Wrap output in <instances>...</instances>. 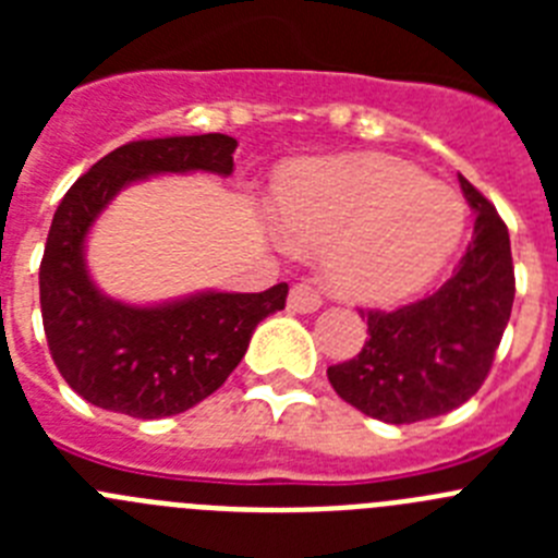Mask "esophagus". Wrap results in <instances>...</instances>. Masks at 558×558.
I'll return each mask as SVG.
<instances>
[{
	"mask_svg": "<svg viewBox=\"0 0 558 558\" xmlns=\"http://www.w3.org/2000/svg\"><path fill=\"white\" fill-rule=\"evenodd\" d=\"M288 307L293 313H315V310L322 307V295H318L313 284H293L288 295Z\"/></svg>",
	"mask_w": 558,
	"mask_h": 558,
	"instance_id": "1",
	"label": "esophagus"
}]
</instances>
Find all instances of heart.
<instances>
[{
  "mask_svg": "<svg viewBox=\"0 0 558 558\" xmlns=\"http://www.w3.org/2000/svg\"><path fill=\"white\" fill-rule=\"evenodd\" d=\"M276 223L290 243L327 245L335 290L388 304L425 288L463 234L456 192L388 156L310 161L276 190Z\"/></svg>",
  "mask_w": 558,
  "mask_h": 558,
  "instance_id": "heart-1",
  "label": "heart"
}]
</instances>
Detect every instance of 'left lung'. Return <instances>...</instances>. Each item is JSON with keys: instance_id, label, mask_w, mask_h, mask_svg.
<instances>
[{"instance_id": "8db88e82", "label": "left lung", "mask_w": 558, "mask_h": 558, "mask_svg": "<svg viewBox=\"0 0 558 558\" xmlns=\"http://www.w3.org/2000/svg\"><path fill=\"white\" fill-rule=\"evenodd\" d=\"M475 231L458 268L418 302L366 310L368 340L347 363L327 368L335 393L366 416L413 425L456 411L495 363L514 304L509 229L495 206L458 175Z\"/></svg>"}]
</instances>
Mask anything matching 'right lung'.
Listing matches in <instances>:
<instances>
[{"instance_id": "obj_1", "label": "right lung", "mask_w": 558, "mask_h": 558, "mask_svg": "<svg viewBox=\"0 0 558 558\" xmlns=\"http://www.w3.org/2000/svg\"><path fill=\"white\" fill-rule=\"evenodd\" d=\"M234 147L226 133L128 142L63 195L38 270L41 318L58 372L92 405L133 418L190 411L234 372L256 324L284 310V282L263 293L206 290L133 307L102 295L88 276L86 234L117 192L161 172L231 175Z\"/></svg>"}]
</instances>
